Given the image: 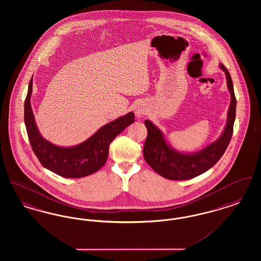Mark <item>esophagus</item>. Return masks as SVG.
<instances>
[{"label": "esophagus", "mask_w": 261, "mask_h": 261, "mask_svg": "<svg viewBox=\"0 0 261 261\" xmlns=\"http://www.w3.org/2000/svg\"><path fill=\"white\" fill-rule=\"evenodd\" d=\"M147 112V108L143 103H138L135 108V114L138 118L143 117Z\"/></svg>", "instance_id": "esophagus-1"}]
</instances>
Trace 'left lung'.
<instances>
[{
  "instance_id": "left-lung-1",
  "label": "left lung",
  "mask_w": 261,
  "mask_h": 261,
  "mask_svg": "<svg viewBox=\"0 0 261 261\" xmlns=\"http://www.w3.org/2000/svg\"><path fill=\"white\" fill-rule=\"evenodd\" d=\"M219 67L226 76L231 101L223 132L216 141L197 151H179L167 142L156 125L148 119L145 121L148 129V137L143 149L145 161L156 173L166 179L188 180L204 173L221 159L230 143L236 117L237 101L231 75L222 63H219Z\"/></svg>"
}]
</instances>
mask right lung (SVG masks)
Here are the masks:
<instances>
[{"label": "right lung", "mask_w": 261, "mask_h": 261, "mask_svg": "<svg viewBox=\"0 0 261 261\" xmlns=\"http://www.w3.org/2000/svg\"><path fill=\"white\" fill-rule=\"evenodd\" d=\"M33 80H30L24 101V123L32 149L42 165L65 178H81L95 173L107 162L113 139L135 121L134 112H128L101 126L86 141L61 147L41 135L31 107Z\"/></svg>", "instance_id": "obj_1"}]
</instances>
